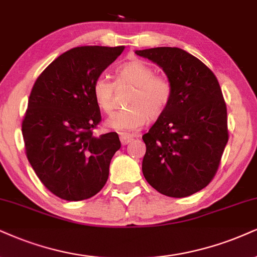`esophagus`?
I'll use <instances>...</instances> for the list:
<instances>
[{
	"label": "esophagus",
	"instance_id": "esophagus-1",
	"mask_svg": "<svg viewBox=\"0 0 257 257\" xmlns=\"http://www.w3.org/2000/svg\"><path fill=\"white\" fill-rule=\"evenodd\" d=\"M135 137H137V136H130V135L121 134L120 135V142H121L122 145H126V144L131 143V142L134 141Z\"/></svg>",
	"mask_w": 257,
	"mask_h": 257
}]
</instances>
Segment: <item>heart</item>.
<instances>
[{
    "mask_svg": "<svg viewBox=\"0 0 257 257\" xmlns=\"http://www.w3.org/2000/svg\"><path fill=\"white\" fill-rule=\"evenodd\" d=\"M115 84L135 87L126 103L128 108L114 113L106 121V125L115 131H134L141 128L148 120L160 119L172 102L173 83L169 77L155 74L153 66L135 59L116 69L115 83L103 76L94 81L91 90L94 101L106 114H112L114 110Z\"/></svg>",
    "mask_w": 257,
    "mask_h": 257,
    "instance_id": "1",
    "label": "heart"
}]
</instances>
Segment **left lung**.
Instances as JSON below:
<instances>
[{
  "label": "left lung",
  "instance_id": "obj_1",
  "mask_svg": "<svg viewBox=\"0 0 257 257\" xmlns=\"http://www.w3.org/2000/svg\"><path fill=\"white\" fill-rule=\"evenodd\" d=\"M136 53L160 65L173 83L169 107L143 136L144 177L161 194L189 196L213 180L229 141L220 85L211 69L181 49Z\"/></svg>",
  "mask_w": 257,
  "mask_h": 257
}]
</instances>
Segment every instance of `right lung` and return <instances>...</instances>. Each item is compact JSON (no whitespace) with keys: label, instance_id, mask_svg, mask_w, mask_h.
<instances>
[{"label":"right lung","instance_id":"right-lung-1","mask_svg":"<svg viewBox=\"0 0 257 257\" xmlns=\"http://www.w3.org/2000/svg\"><path fill=\"white\" fill-rule=\"evenodd\" d=\"M123 49L74 47L47 66L32 88L22 120L26 156L43 185L64 200L97 194L121 147L115 132L93 135L101 113L91 90Z\"/></svg>","mask_w":257,"mask_h":257}]
</instances>
